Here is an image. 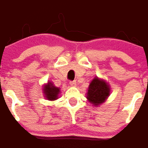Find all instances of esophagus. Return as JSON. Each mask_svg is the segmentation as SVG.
Wrapping results in <instances>:
<instances>
[{
  "label": "esophagus",
  "mask_w": 148,
  "mask_h": 148,
  "mask_svg": "<svg viewBox=\"0 0 148 148\" xmlns=\"http://www.w3.org/2000/svg\"><path fill=\"white\" fill-rule=\"evenodd\" d=\"M69 84H70V86H76V81H70Z\"/></svg>",
  "instance_id": "esophagus-1"
}]
</instances>
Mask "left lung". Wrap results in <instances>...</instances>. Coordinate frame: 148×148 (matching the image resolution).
I'll return each mask as SVG.
<instances>
[{
    "label": "left lung",
    "mask_w": 148,
    "mask_h": 148,
    "mask_svg": "<svg viewBox=\"0 0 148 148\" xmlns=\"http://www.w3.org/2000/svg\"><path fill=\"white\" fill-rule=\"evenodd\" d=\"M109 86L104 80L95 78L89 86L87 99L94 106H99L109 96Z\"/></svg>",
    "instance_id": "1"
}]
</instances>
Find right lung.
<instances>
[{
    "label": "right lung",
    "mask_w": 148,
    "mask_h": 148,
    "mask_svg": "<svg viewBox=\"0 0 148 148\" xmlns=\"http://www.w3.org/2000/svg\"><path fill=\"white\" fill-rule=\"evenodd\" d=\"M60 92V90L58 87H55L51 83H48V85H46L44 87V94L45 97L48 100H56L58 98V95Z\"/></svg>",
    "instance_id": "obj_1"
}]
</instances>
